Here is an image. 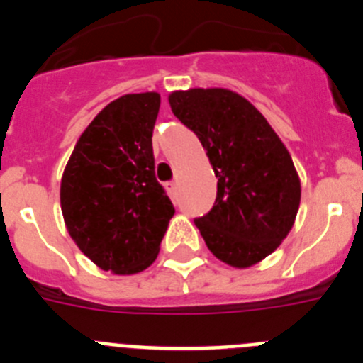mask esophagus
<instances>
[{
  "instance_id": "obj_1",
  "label": "esophagus",
  "mask_w": 363,
  "mask_h": 363,
  "mask_svg": "<svg viewBox=\"0 0 363 363\" xmlns=\"http://www.w3.org/2000/svg\"><path fill=\"white\" fill-rule=\"evenodd\" d=\"M165 189L172 198H176V194H178V184H176V182H167Z\"/></svg>"
}]
</instances>
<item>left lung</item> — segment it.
Masks as SVG:
<instances>
[{"instance_id": "1", "label": "left lung", "mask_w": 363, "mask_h": 363, "mask_svg": "<svg viewBox=\"0 0 363 363\" xmlns=\"http://www.w3.org/2000/svg\"><path fill=\"white\" fill-rule=\"evenodd\" d=\"M174 116L196 134L218 178L213 209L194 220L216 258L251 267L289 234L300 207L291 154L258 108L225 89L169 96Z\"/></svg>"}]
</instances>
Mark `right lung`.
<instances>
[{
  "mask_svg": "<svg viewBox=\"0 0 363 363\" xmlns=\"http://www.w3.org/2000/svg\"><path fill=\"white\" fill-rule=\"evenodd\" d=\"M160 94L108 104L79 136L62 178V213L76 245L104 271L133 274L152 264L171 198L154 174Z\"/></svg>",
  "mask_w": 363,
  "mask_h": 363,
  "instance_id": "obj_1",
  "label": "right lung"
}]
</instances>
